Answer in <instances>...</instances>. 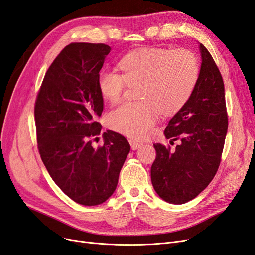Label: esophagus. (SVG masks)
I'll return each instance as SVG.
<instances>
[{
  "instance_id": "34e87169",
  "label": "esophagus",
  "mask_w": 255,
  "mask_h": 255,
  "mask_svg": "<svg viewBox=\"0 0 255 255\" xmlns=\"http://www.w3.org/2000/svg\"><path fill=\"white\" fill-rule=\"evenodd\" d=\"M129 144H130V148H132V150H138L140 148V146H142L143 143L139 142V141H135V140H129Z\"/></svg>"
}]
</instances>
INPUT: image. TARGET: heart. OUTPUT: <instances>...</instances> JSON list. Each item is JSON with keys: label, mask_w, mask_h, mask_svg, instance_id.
Returning a JSON list of instances; mask_svg holds the SVG:
<instances>
[{"label": "heart", "mask_w": 255, "mask_h": 255, "mask_svg": "<svg viewBox=\"0 0 255 255\" xmlns=\"http://www.w3.org/2000/svg\"><path fill=\"white\" fill-rule=\"evenodd\" d=\"M122 72L102 70L98 87L103 98L118 102L127 83L138 86V102H126L107 114L114 130L143 139L158 119L159 110L171 114L186 103L199 78L196 56L187 50L146 48L128 54L119 61Z\"/></svg>", "instance_id": "obj_1"}]
</instances>
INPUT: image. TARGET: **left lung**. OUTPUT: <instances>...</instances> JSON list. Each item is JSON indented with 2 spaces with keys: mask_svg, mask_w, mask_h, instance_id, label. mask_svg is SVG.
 <instances>
[{
  "mask_svg": "<svg viewBox=\"0 0 255 255\" xmlns=\"http://www.w3.org/2000/svg\"><path fill=\"white\" fill-rule=\"evenodd\" d=\"M201 67L190 97L169 121L167 139L180 140L174 151L154 143L156 158L151 181L168 203L183 204L196 198L218 170L228 132L225 85L218 67L202 43Z\"/></svg>",
  "mask_w": 255,
  "mask_h": 255,
  "instance_id": "8db88e82",
  "label": "left lung"
}]
</instances>
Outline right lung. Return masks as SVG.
I'll use <instances>...</instances> for the list:
<instances>
[{
    "instance_id": "1",
    "label": "right lung",
    "mask_w": 255,
    "mask_h": 255,
    "mask_svg": "<svg viewBox=\"0 0 255 255\" xmlns=\"http://www.w3.org/2000/svg\"><path fill=\"white\" fill-rule=\"evenodd\" d=\"M111 47L70 43L44 75L35 104L38 149L53 181L76 203L94 206L116 190L130 146L122 135L107 130L95 149L102 126L103 97L99 72Z\"/></svg>"
}]
</instances>
